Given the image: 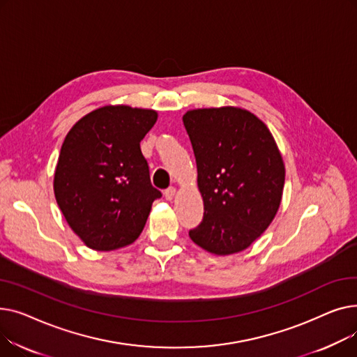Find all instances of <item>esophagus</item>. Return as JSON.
Returning a JSON list of instances; mask_svg holds the SVG:
<instances>
[{"label": "esophagus", "mask_w": 357, "mask_h": 357, "mask_svg": "<svg viewBox=\"0 0 357 357\" xmlns=\"http://www.w3.org/2000/svg\"><path fill=\"white\" fill-rule=\"evenodd\" d=\"M175 194H176V188H174V186H169V188L165 191V198H166L167 201H172L174 197H175Z\"/></svg>", "instance_id": "34e87169"}]
</instances>
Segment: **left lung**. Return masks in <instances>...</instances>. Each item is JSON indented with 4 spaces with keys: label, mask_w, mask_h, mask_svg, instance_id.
Listing matches in <instances>:
<instances>
[{
    "label": "left lung",
    "mask_w": 357,
    "mask_h": 357,
    "mask_svg": "<svg viewBox=\"0 0 357 357\" xmlns=\"http://www.w3.org/2000/svg\"><path fill=\"white\" fill-rule=\"evenodd\" d=\"M190 136L204 201L199 226L190 237L214 255L248 249L272 222L285 183V166L269 128L236 108L188 111Z\"/></svg>",
    "instance_id": "obj_1"
}]
</instances>
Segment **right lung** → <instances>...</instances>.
<instances>
[{
  "instance_id": "right-lung-1",
  "label": "right lung",
  "mask_w": 357,
  "mask_h": 357,
  "mask_svg": "<svg viewBox=\"0 0 357 357\" xmlns=\"http://www.w3.org/2000/svg\"><path fill=\"white\" fill-rule=\"evenodd\" d=\"M158 120L153 109L107 105L89 112L65 137L54 197L70 229L93 250L131 245L155 199L140 142Z\"/></svg>"
}]
</instances>
